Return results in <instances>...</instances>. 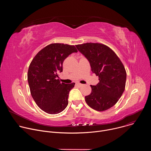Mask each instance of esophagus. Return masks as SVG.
<instances>
[{
  "label": "esophagus",
  "instance_id": "obj_1",
  "mask_svg": "<svg viewBox=\"0 0 151 151\" xmlns=\"http://www.w3.org/2000/svg\"><path fill=\"white\" fill-rule=\"evenodd\" d=\"M76 85H78L79 87H82V86H83V85L82 84V83H76Z\"/></svg>",
  "mask_w": 151,
  "mask_h": 151
}]
</instances>
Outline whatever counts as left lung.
Returning <instances> with one entry per match:
<instances>
[{
    "label": "left lung",
    "mask_w": 151,
    "mask_h": 151,
    "mask_svg": "<svg viewBox=\"0 0 151 151\" xmlns=\"http://www.w3.org/2000/svg\"><path fill=\"white\" fill-rule=\"evenodd\" d=\"M76 47L90 62L93 73L99 76V82L91 85V94L85 97L86 103L97 111L110 109L125 90L127 73L123 64L114 51L105 45L86 43Z\"/></svg>",
    "instance_id": "left-lung-1"
}]
</instances>
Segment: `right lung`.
<instances>
[{
  "label": "right lung",
  "mask_w": 151,
  "mask_h": 151,
  "mask_svg": "<svg viewBox=\"0 0 151 151\" xmlns=\"http://www.w3.org/2000/svg\"><path fill=\"white\" fill-rule=\"evenodd\" d=\"M77 52L73 45L51 44L41 50L32 60L27 73L31 95L46 113L57 114L67 107L69 92L75 83H61L58 73L63 72L64 60Z\"/></svg>",
  "instance_id": "obj_1"
}]
</instances>
